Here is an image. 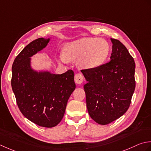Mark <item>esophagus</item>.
Returning a JSON list of instances; mask_svg holds the SVG:
<instances>
[{
    "instance_id": "obj_1",
    "label": "esophagus",
    "mask_w": 151,
    "mask_h": 151,
    "mask_svg": "<svg viewBox=\"0 0 151 151\" xmlns=\"http://www.w3.org/2000/svg\"><path fill=\"white\" fill-rule=\"evenodd\" d=\"M74 80H75V82L76 84H78V85L81 84L83 81V76H82L81 73H77V74H76V76H75Z\"/></svg>"
}]
</instances>
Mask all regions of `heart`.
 Here are the masks:
<instances>
[{"instance_id":"b5f03b06","label":"heart","mask_w":151,"mask_h":151,"mask_svg":"<svg viewBox=\"0 0 151 151\" xmlns=\"http://www.w3.org/2000/svg\"><path fill=\"white\" fill-rule=\"evenodd\" d=\"M109 45L104 39L82 38L67 43L62 50V61L76 60L79 68L91 69L100 66L109 53Z\"/></svg>"}]
</instances>
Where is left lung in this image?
<instances>
[{
  "instance_id": "obj_1",
  "label": "left lung",
  "mask_w": 151,
  "mask_h": 151,
  "mask_svg": "<svg viewBox=\"0 0 151 151\" xmlns=\"http://www.w3.org/2000/svg\"><path fill=\"white\" fill-rule=\"evenodd\" d=\"M110 60L94 68L81 70L88 114L96 123L108 124L127 112L136 87V64L127 47L111 38Z\"/></svg>"
}]
</instances>
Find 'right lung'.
Wrapping results in <instances>:
<instances>
[{
	"mask_svg": "<svg viewBox=\"0 0 151 151\" xmlns=\"http://www.w3.org/2000/svg\"><path fill=\"white\" fill-rule=\"evenodd\" d=\"M50 40L40 38L30 42L15 58L12 70V87L21 112L45 128L54 127L61 121L76 88L72 70L55 74L32 67L31 57L47 47Z\"/></svg>",
	"mask_w": 151,
	"mask_h": 151,
	"instance_id": "right-lung-1",
	"label": "right lung"
}]
</instances>
